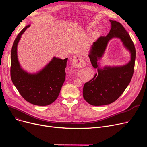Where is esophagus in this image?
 <instances>
[{
  "label": "esophagus",
  "mask_w": 147,
  "mask_h": 147,
  "mask_svg": "<svg viewBox=\"0 0 147 147\" xmlns=\"http://www.w3.org/2000/svg\"><path fill=\"white\" fill-rule=\"evenodd\" d=\"M85 65V63L82 58V56L79 55H74L73 58V65L74 67H83Z\"/></svg>",
  "instance_id": "esophagus-1"
}]
</instances>
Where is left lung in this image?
Here are the masks:
<instances>
[{"label": "left lung", "mask_w": 147, "mask_h": 147, "mask_svg": "<svg viewBox=\"0 0 147 147\" xmlns=\"http://www.w3.org/2000/svg\"><path fill=\"white\" fill-rule=\"evenodd\" d=\"M110 21L111 28L109 33L94 42L89 54L92 66L98 68V73L84 84L83 95L87 102L95 106L110 104L116 101L129 85L134 72L136 50L133 41L120 22L111 20ZM114 37L120 38L130 51L131 60L123 66L100 69L97 61L102 56L109 40Z\"/></svg>", "instance_id": "obj_1"}]
</instances>
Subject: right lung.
<instances>
[{
  "label": "right lung",
  "mask_w": 147,
  "mask_h": 147,
  "mask_svg": "<svg viewBox=\"0 0 147 147\" xmlns=\"http://www.w3.org/2000/svg\"><path fill=\"white\" fill-rule=\"evenodd\" d=\"M30 25L23 28L15 38L11 49V78L20 95L31 104L45 106L57 99L65 79L68 58L53 57L40 71L29 74L21 68L17 57V45L21 35Z\"/></svg>",
  "instance_id": "obj_1"
}]
</instances>
